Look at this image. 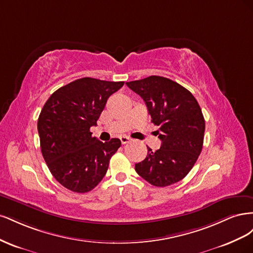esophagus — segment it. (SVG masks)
Segmentation results:
<instances>
[{"mask_svg": "<svg viewBox=\"0 0 253 253\" xmlns=\"http://www.w3.org/2000/svg\"><path fill=\"white\" fill-rule=\"evenodd\" d=\"M120 141H121L122 144H126V143H127L129 141V138H128V137H126V136H122V137H120Z\"/></svg>", "mask_w": 253, "mask_h": 253, "instance_id": "esophagus-1", "label": "esophagus"}]
</instances>
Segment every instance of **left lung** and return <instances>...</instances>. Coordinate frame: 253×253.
Instances as JSON below:
<instances>
[{"mask_svg": "<svg viewBox=\"0 0 253 253\" xmlns=\"http://www.w3.org/2000/svg\"><path fill=\"white\" fill-rule=\"evenodd\" d=\"M126 84L143 99L162 140L156 152L148 147L147 157L135 165L136 172L155 187L178 182L203 149L205 119L200 104L187 88L160 76Z\"/></svg>", "mask_w": 253, "mask_h": 253, "instance_id": "obj_1", "label": "left lung"}]
</instances>
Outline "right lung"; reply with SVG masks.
Returning a JSON list of instances; mask_svg holds the SVG:
<instances>
[{"mask_svg":"<svg viewBox=\"0 0 253 253\" xmlns=\"http://www.w3.org/2000/svg\"><path fill=\"white\" fill-rule=\"evenodd\" d=\"M124 84L81 78L57 89L43 106L38 119L43 158L56 180L73 192L93 190L120 148L118 138L102 142L89 128L97 125L109 97Z\"/></svg>","mask_w":253,"mask_h":253,"instance_id":"obj_1","label":"right lung"}]
</instances>
